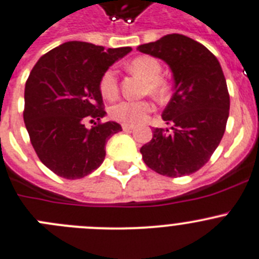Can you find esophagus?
Returning <instances> with one entry per match:
<instances>
[{
	"label": "esophagus",
	"instance_id": "34e87169",
	"mask_svg": "<svg viewBox=\"0 0 259 259\" xmlns=\"http://www.w3.org/2000/svg\"><path fill=\"white\" fill-rule=\"evenodd\" d=\"M133 129H134V125L122 124V130H124V132H132Z\"/></svg>",
	"mask_w": 259,
	"mask_h": 259
}]
</instances>
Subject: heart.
I'll use <instances>...</instances> for the list:
<instances>
[{
    "label": "heart",
    "mask_w": 259,
    "mask_h": 259,
    "mask_svg": "<svg viewBox=\"0 0 259 259\" xmlns=\"http://www.w3.org/2000/svg\"><path fill=\"white\" fill-rule=\"evenodd\" d=\"M129 69L146 81L144 93H148L157 99H164L169 92V85L161 78V64L156 58L141 55L130 62ZM99 90L106 99H115L118 94L117 74L113 68H109L102 74L99 80ZM153 109L150 101H121L111 107L109 115L113 120L122 124H138L147 117Z\"/></svg>",
    "instance_id": "1"
}]
</instances>
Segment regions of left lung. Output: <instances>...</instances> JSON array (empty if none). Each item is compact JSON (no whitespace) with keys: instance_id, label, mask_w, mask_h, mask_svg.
<instances>
[{"instance_id":"obj_1","label":"left lung","mask_w":259,"mask_h":259,"mask_svg":"<svg viewBox=\"0 0 259 259\" xmlns=\"http://www.w3.org/2000/svg\"><path fill=\"white\" fill-rule=\"evenodd\" d=\"M167 63L174 94L162 112L170 129H153L142 146L143 161L156 173L183 177L201 169L221 143L230 111V94L221 64L195 39L173 33L138 46Z\"/></svg>"}]
</instances>
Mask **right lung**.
Wrapping results in <instances>:
<instances>
[{
	"label": "right lung",
	"mask_w": 259,
	"mask_h": 259,
	"mask_svg": "<svg viewBox=\"0 0 259 259\" xmlns=\"http://www.w3.org/2000/svg\"><path fill=\"white\" fill-rule=\"evenodd\" d=\"M132 48L69 41L39 58L28 76L23 118L37 156L66 179H80L101 166L106 143L121 132L106 115L99 90L102 74ZM86 120L94 122L86 128Z\"/></svg>",
	"instance_id": "right-lung-1"
}]
</instances>
